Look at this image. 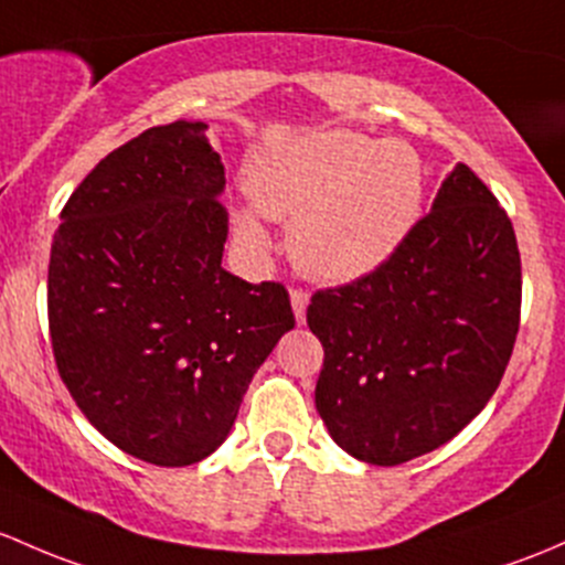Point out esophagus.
<instances>
[{"mask_svg": "<svg viewBox=\"0 0 565 565\" xmlns=\"http://www.w3.org/2000/svg\"><path fill=\"white\" fill-rule=\"evenodd\" d=\"M289 300H292V311L298 324H306V308H308V292L306 289H292L289 292Z\"/></svg>", "mask_w": 565, "mask_h": 565, "instance_id": "34e87169", "label": "esophagus"}]
</instances>
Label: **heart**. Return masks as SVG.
<instances>
[{"label":"heart","mask_w":565,"mask_h":565,"mask_svg":"<svg viewBox=\"0 0 565 565\" xmlns=\"http://www.w3.org/2000/svg\"><path fill=\"white\" fill-rule=\"evenodd\" d=\"M246 183L263 216L292 222L289 248L306 276L349 284L387 265L414 233L425 162L406 140L317 129L254 159ZM235 227L254 252L270 248L252 207L235 213Z\"/></svg>","instance_id":"heart-1"}]
</instances>
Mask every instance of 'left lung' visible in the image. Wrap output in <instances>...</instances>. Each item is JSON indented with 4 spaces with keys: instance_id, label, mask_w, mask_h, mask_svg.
<instances>
[{
    "instance_id": "8db88e82",
    "label": "left lung",
    "mask_w": 565,
    "mask_h": 565,
    "mask_svg": "<svg viewBox=\"0 0 565 565\" xmlns=\"http://www.w3.org/2000/svg\"><path fill=\"white\" fill-rule=\"evenodd\" d=\"M520 248L466 164L387 265L308 306L324 347L317 412L332 441L401 466L455 438L501 384L520 330Z\"/></svg>"
}]
</instances>
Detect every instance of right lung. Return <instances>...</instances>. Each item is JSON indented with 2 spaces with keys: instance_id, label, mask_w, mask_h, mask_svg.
Wrapping results in <instances>:
<instances>
[{
  "instance_id": "add662e5",
  "label": "right lung",
  "mask_w": 565,
  "mask_h": 565,
  "mask_svg": "<svg viewBox=\"0 0 565 565\" xmlns=\"http://www.w3.org/2000/svg\"><path fill=\"white\" fill-rule=\"evenodd\" d=\"M203 121L110 151L62 211L47 324L62 382L121 452L181 468L216 452L243 395L295 328L281 284L222 267V157Z\"/></svg>"
}]
</instances>
